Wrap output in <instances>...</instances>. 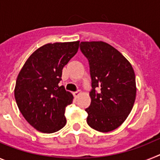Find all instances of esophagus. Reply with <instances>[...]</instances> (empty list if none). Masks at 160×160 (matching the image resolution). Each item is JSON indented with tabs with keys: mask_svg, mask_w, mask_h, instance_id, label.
Segmentation results:
<instances>
[{
	"mask_svg": "<svg viewBox=\"0 0 160 160\" xmlns=\"http://www.w3.org/2000/svg\"><path fill=\"white\" fill-rule=\"evenodd\" d=\"M81 94V91H80V90H78V91H76V92H73V96H74V97L75 98H78L79 96V94Z\"/></svg>",
	"mask_w": 160,
	"mask_h": 160,
	"instance_id": "obj_1",
	"label": "esophagus"
}]
</instances>
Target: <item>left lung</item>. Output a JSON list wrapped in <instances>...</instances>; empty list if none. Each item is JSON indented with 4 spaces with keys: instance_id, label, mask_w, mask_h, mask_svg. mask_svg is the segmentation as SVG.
Here are the masks:
<instances>
[{
    "instance_id": "obj_1",
    "label": "left lung",
    "mask_w": 160,
    "mask_h": 160,
    "mask_svg": "<svg viewBox=\"0 0 160 160\" xmlns=\"http://www.w3.org/2000/svg\"><path fill=\"white\" fill-rule=\"evenodd\" d=\"M80 49L88 59L91 77L87 123L100 132L114 131L128 118L135 103L136 83L132 66L106 42H82Z\"/></svg>"
}]
</instances>
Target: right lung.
Instances as JSON below:
<instances>
[{
    "mask_svg": "<svg viewBox=\"0 0 160 160\" xmlns=\"http://www.w3.org/2000/svg\"><path fill=\"white\" fill-rule=\"evenodd\" d=\"M78 47L79 41L44 45L19 72L14 90L16 102L25 120L38 131L56 132L66 124V107L73 97L58 83L63 67Z\"/></svg>",
    "mask_w": 160,
    "mask_h": 160,
    "instance_id": "1",
    "label": "right lung"
}]
</instances>
